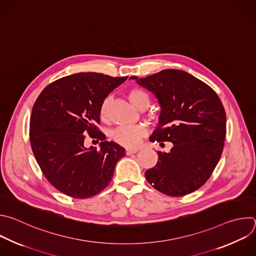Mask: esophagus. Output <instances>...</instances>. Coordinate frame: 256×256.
<instances>
[{"mask_svg": "<svg viewBox=\"0 0 256 256\" xmlns=\"http://www.w3.org/2000/svg\"><path fill=\"white\" fill-rule=\"evenodd\" d=\"M138 151L137 148H126V154L130 156L133 154V153H136Z\"/></svg>", "mask_w": 256, "mask_h": 256, "instance_id": "obj_1", "label": "esophagus"}]
</instances>
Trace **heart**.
Returning a JSON list of instances; mask_svg holds the SVG:
<instances>
[{
	"label": "heart",
	"instance_id": "obj_1",
	"mask_svg": "<svg viewBox=\"0 0 256 256\" xmlns=\"http://www.w3.org/2000/svg\"><path fill=\"white\" fill-rule=\"evenodd\" d=\"M127 96L131 103L140 110L146 109L150 104V96L146 90L141 88H132L127 92ZM110 102L111 98L107 96L102 102L98 108L100 119L107 122L110 117ZM146 134V128L141 125L122 126L113 133L114 140L120 145L126 147H135L139 144L142 137Z\"/></svg>",
	"mask_w": 256,
	"mask_h": 256
}]
</instances>
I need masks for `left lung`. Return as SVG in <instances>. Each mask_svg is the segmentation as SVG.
I'll list each match as a JSON object with an SVG mask.
<instances>
[{"mask_svg":"<svg viewBox=\"0 0 256 256\" xmlns=\"http://www.w3.org/2000/svg\"><path fill=\"white\" fill-rule=\"evenodd\" d=\"M130 80L154 94L162 107L150 141L174 144L168 153L158 151V164L145 172L147 182L170 196L196 190L210 178L223 152L226 113L221 100L207 84L178 70Z\"/></svg>","mask_w":256,"mask_h":256,"instance_id":"left-lung-1","label":"left lung"}]
</instances>
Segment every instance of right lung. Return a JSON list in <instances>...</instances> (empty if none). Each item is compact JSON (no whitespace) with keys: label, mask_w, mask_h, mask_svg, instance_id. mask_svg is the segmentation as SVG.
I'll return each instance as SVG.
<instances>
[{"label":"right lung","mask_w":256,"mask_h":256,"mask_svg":"<svg viewBox=\"0 0 256 256\" xmlns=\"http://www.w3.org/2000/svg\"><path fill=\"white\" fill-rule=\"evenodd\" d=\"M127 78L80 72L51 82L35 100L30 118L31 148L47 180L62 192L74 198L98 194L126 156L122 146L105 140L96 124L102 102ZM86 134L102 141L98 150L84 147Z\"/></svg>","instance_id":"add662e5"}]
</instances>
